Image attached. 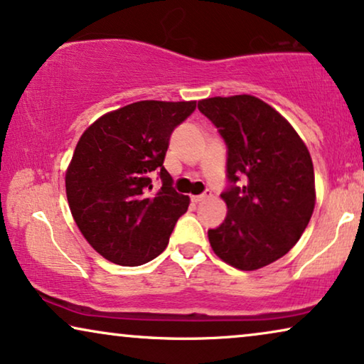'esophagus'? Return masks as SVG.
<instances>
[{"label":"esophagus","mask_w":364,"mask_h":364,"mask_svg":"<svg viewBox=\"0 0 364 364\" xmlns=\"http://www.w3.org/2000/svg\"><path fill=\"white\" fill-rule=\"evenodd\" d=\"M208 198H211V191L210 190H206L205 193H201V195H198V196H191V201L193 203H201V201L208 200Z\"/></svg>","instance_id":"1"}]
</instances>
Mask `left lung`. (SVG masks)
Returning a JSON list of instances; mask_svg holds the SVG:
<instances>
[{"instance_id":"obj_1","label":"left lung","mask_w":364,"mask_h":364,"mask_svg":"<svg viewBox=\"0 0 364 364\" xmlns=\"http://www.w3.org/2000/svg\"><path fill=\"white\" fill-rule=\"evenodd\" d=\"M226 144L228 215L208 230L225 263L253 271L284 256L314 210V169L308 148L278 111L255 96L198 101Z\"/></svg>"}]
</instances>
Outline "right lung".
I'll return each instance as SVG.
<instances>
[{
  "mask_svg": "<svg viewBox=\"0 0 364 364\" xmlns=\"http://www.w3.org/2000/svg\"><path fill=\"white\" fill-rule=\"evenodd\" d=\"M195 109L196 101H138L101 116L77 141L66 171L68 203L86 241L111 263L156 258L186 213L190 198L174 190L163 161L174 128Z\"/></svg>",
  "mask_w": 364,
  "mask_h": 364,
  "instance_id": "right-lung-1",
  "label": "right lung"
}]
</instances>
